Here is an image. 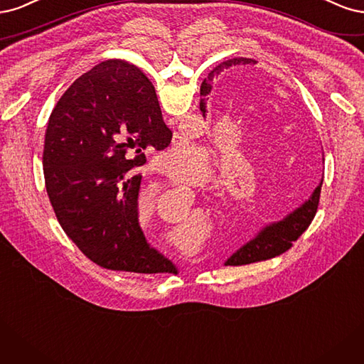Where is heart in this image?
I'll use <instances>...</instances> for the list:
<instances>
[{"instance_id": "1", "label": "heart", "mask_w": 364, "mask_h": 364, "mask_svg": "<svg viewBox=\"0 0 364 364\" xmlns=\"http://www.w3.org/2000/svg\"><path fill=\"white\" fill-rule=\"evenodd\" d=\"M205 173V152L193 148L168 171V177L181 186H196Z\"/></svg>"}]
</instances>
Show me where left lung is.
<instances>
[{
  "label": "left lung",
  "instance_id": "8db88e82",
  "mask_svg": "<svg viewBox=\"0 0 364 364\" xmlns=\"http://www.w3.org/2000/svg\"><path fill=\"white\" fill-rule=\"evenodd\" d=\"M240 62H246V58L245 60L243 58H232V60L224 62L218 68H215L213 71L208 74L207 80L204 81L205 89L208 90L212 89V81L216 75L222 73V69L224 68L228 69L231 65H239ZM199 109H201L203 114H205L207 112L205 98H203L201 102H199ZM321 187H322V180L319 181L318 186H316V189L311 192L307 201H304L299 207L291 210V212L287 213L283 219L269 222V224L257 232L251 240L242 245L236 252H232L228 257L225 260V266L227 264L242 266V264H250L255 262H263L267 259H274V257L286 252L291 246V242L298 240L301 234L311 224L316 212H318Z\"/></svg>",
  "mask_w": 364,
  "mask_h": 364
}]
</instances>
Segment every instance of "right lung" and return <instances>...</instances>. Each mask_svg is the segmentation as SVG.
<instances>
[{
  "label": "right lung",
  "instance_id": "right-lung-1",
  "mask_svg": "<svg viewBox=\"0 0 364 364\" xmlns=\"http://www.w3.org/2000/svg\"><path fill=\"white\" fill-rule=\"evenodd\" d=\"M154 86L134 65L107 60L58 100L45 134L43 173L57 220L87 259L112 271L175 272L139 224L144 151L165 149Z\"/></svg>",
  "mask_w": 364,
  "mask_h": 364
}]
</instances>
